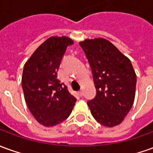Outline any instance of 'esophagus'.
<instances>
[{"mask_svg":"<svg viewBox=\"0 0 153 153\" xmlns=\"http://www.w3.org/2000/svg\"><path fill=\"white\" fill-rule=\"evenodd\" d=\"M78 94H79V96H81V97L83 96V91H79V93H78Z\"/></svg>","mask_w":153,"mask_h":153,"instance_id":"34e87169","label":"esophagus"}]
</instances>
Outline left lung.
Wrapping results in <instances>:
<instances>
[{"instance_id":"1","label":"left lung","mask_w":153,"mask_h":153,"mask_svg":"<svg viewBox=\"0 0 153 153\" xmlns=\"http://www.w3.org/2000/svg\"><path fill=\"white\" fill-rule=\"evenodd\" d=\"M91 68L96 96L88 105L93 117L105 127L121 123L132 108L137 77L132 63L102 38L80 42Z\"/></svg>"}]
</instances>
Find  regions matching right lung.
Wrapping results in <instances>:
<instances>
[{
  "label": "right lung",
  "instance_id": "obj_1",
  "mask_svg": "<svg viewBox=\"0 0 153 153\" xmlns=\"http://www.w3.org/2000/svg\"><path fill=\"white\" fill-rule=\"evenodd\" d=\"M73 40L65 36L51 37L25 63L22 74L25 99L39 123L52 127L69 117L76 99L57 79V72L67 47Z\"/></svg>",
  "mask_w": 153,
  "mask_h": 153
}]
</instances>
